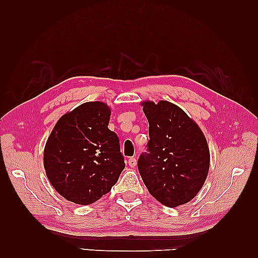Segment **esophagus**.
<instances>
[{
    "instance_id": "34e87169",
    "label": "esophagus",
    "mask_w": 258,
    "mask_h": 258,
    "mask_svg": "<svg viewBox=\"0 0 258 258\" xmlns=\"http://www.w3.org/2000/svg\"><path fill=\"white\" fill-rule=\"evenodd\" d=\"M127 163H128V165H130L131 167H135L136 164H138V161H136L135 157H130Z\"/></svg>"
}]
</instances>
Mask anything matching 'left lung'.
<instances>
[{
  "label": "left lung",
  "instance_id": "left-lung-1",
  "mask_svg": "<svg viewBox=\"0 0 258 258\" xmlns=\"http://www.w3.org/2000/svg\"><path fill=\"white\" fill-rule=\"evenodd\" d=\"M150 123L147 152L139 172L153 197L167 207L185 204L199 193L210 168L204 134L182 108L173 103L143 102Z\"/></svg>",
  "mask_w": 258,
  "mask_h": 258
}]
</instances>
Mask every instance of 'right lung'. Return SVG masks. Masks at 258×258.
I'll use <instances>...</instances> for the list:
<instances>
[{
    "label": "right lung",
    "mask_w": 258,
    "mask_h": 258,
    "mask_svg": "<svg viewBox=\"0 0 258 258\" xmlns=\"http://www.w3.org/2000/svg\"><path fill=\"white\" fill-rule=\"evenodd\" d=\"M109 107L87 102L63 115L44 149V168L54 188L75 204L98 201L125 167L117 135L108 130Z\"/></svg>",
    "instance_id": "add662e5"
}]
</instances>
